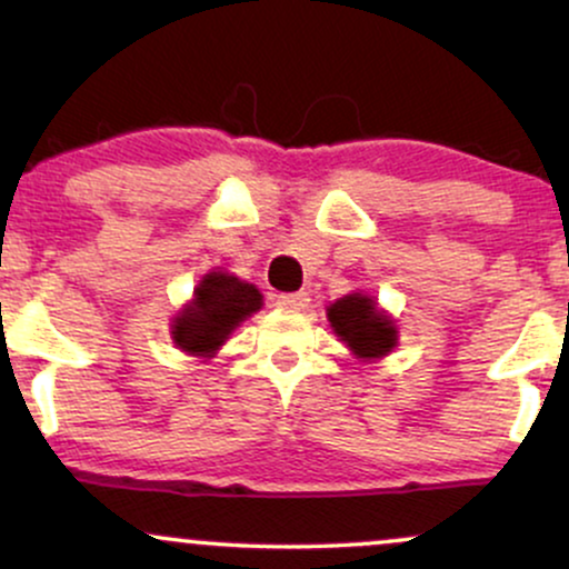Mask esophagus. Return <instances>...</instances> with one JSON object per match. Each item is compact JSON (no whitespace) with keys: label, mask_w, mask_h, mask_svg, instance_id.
I'll use <instances>...</instances> for the list:
<instances>
[{"label":"esophagus","mask_w":569,"mask_h":569,"mask_svg":"<svg viewBox=\"0 0 569 569\" xmlns=\"http://www.w3.org/2000/svg\"><path fill=\"white\" fill-rule=\"evenodd\" d=\"M276 305L280 307V310H286V312H302L305 307L310 305V293H305V291L280 293V297L276 299Z\"/></svg>","instance_id":"obj_1"}]
</instances>
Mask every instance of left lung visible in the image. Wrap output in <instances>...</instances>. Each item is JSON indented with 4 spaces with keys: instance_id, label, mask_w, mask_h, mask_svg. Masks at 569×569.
Instances as JSON below:
<instances>
[{
    "instance_id": "left-lung-1",
    "label": "left lung",
    "mask_w": 569,
    "mask_h": 569,
    "mask_svg": "<svg viewBox=\"0 0 569 569\" xmlns=\"http://www.w3.org/2000/svg\"><path fill=\"white\" fill-rule=\"evenodd\" d=\"M326 318L358 361H380L398 345L393 316L363 291L345 293L342 299L331 302L326 307Z\"/></svg>"
}]
</instances>
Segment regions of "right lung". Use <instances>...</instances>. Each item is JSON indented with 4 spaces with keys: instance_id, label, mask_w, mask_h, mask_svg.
Listing matches in <instances>:
<instances>
[{
    "instance_id": "right-lung-1",
    "label": "right lung",
    "mask_w": 569,
    "mask_h": 569,
    "mask_svg": "<svg viewBox=\"0 0 569 569\" xmlns=\"http://www.w3.org/2000/svg\"><path fill=\"white\" fill-rule=\"evenodd\" d=\"M264 297L248 280L227 270H211L194 286L192 299L171 321L173 345L187 356L213 358L246 318L262 310Z\"/></svg>"
}]
</instances>
